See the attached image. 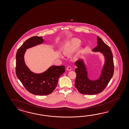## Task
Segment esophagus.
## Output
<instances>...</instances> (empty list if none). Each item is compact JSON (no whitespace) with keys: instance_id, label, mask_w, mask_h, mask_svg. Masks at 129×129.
Instances as JSON below:
<instances>
[{"instance_id":"esophagus-1","label":"esophagus","mask_w":129,"mask_h":129,"mask_svg":"<svg viewBox=\"0 0 129 129\" xmlns=\"http://www.w3.org/2000/svg\"><path fill=\"white\" fill-rule=\"evenodd\" d=\"M67 70H69V71H70V70H72L71 67L70 66H69L67 67Z\"/></svg>"}]
</instances>
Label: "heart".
<instances>
[{
	"instance_id": "obj_1",
	"label": "heart",
	"mask_w": 129,
	"mask_h": 129,
	"mask_svg": "<svg viewBox=\"0 0 129 129\" xmlns=\"http://www.w3.org/2000/svg\"><path fill=\"white\" fill-rule=\"evenodd\" d=\"M81 44V42L80 40L77 38H72L70 39V41L67 43L66 45L65 48V51L66 53L70 54L76 51L78 47ZM83 51L82 49L78 51V54L81 53Z\"/></svg>"
}]
</instances>
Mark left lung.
<instances>
[{
    "instance_id": "1",
    "label": "left lung",
    "mask_w": 129,
    "mask_h": 129,
    "mask_svg": "<svg viewBox=\"0 0 129 129\" xmlns=\"http://www.w3.org/2000/svg\"><path fill=\"white\" fill-rule=\"evenodd\" d=\"M98 46L93 51L101 52L105 58V63L100 78L95 80H91L87 77L86 69L82 59L75 62L77 68L75 69L76 78L75 86L79 93L84 94L92 95L101 93L108 85L114 72L113 56L111 49L98 36Z\"/></svg>"
}]
</instances>
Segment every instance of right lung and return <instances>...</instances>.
I'll return each instance as SVG.
<instances>
[{"mask_svg":"<svg viewBox=\"0 0 129 129\" xmlns=\"http://www.w3.org/2000/svg\"><path fill=\"white\" fill-rule=\"evenodd\" d=\"M42 37L33 36L27 39L18 49L16 54V75L25 88L31 94L45 95L51 94L58 84L59 77L65 72V66H53L41 74L31 72L24 61L26 50L42 43Z\"/></svg>","mask_w":129,"mask_h":129,"instance_id":"add662e5","label":"right lung"}]
</instances>
